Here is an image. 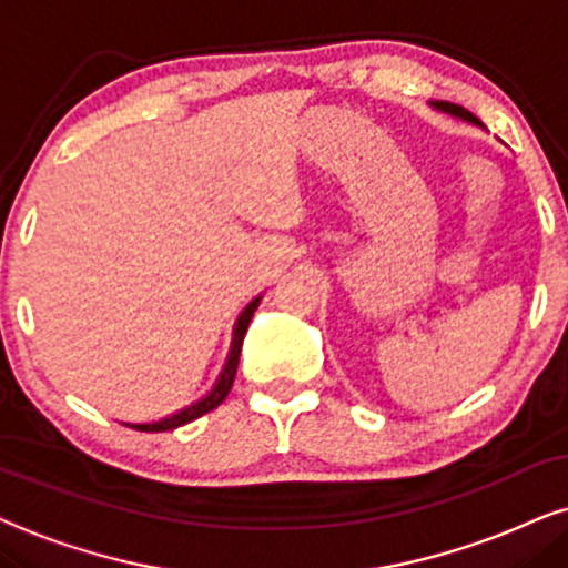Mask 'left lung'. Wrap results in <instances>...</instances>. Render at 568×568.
I'll list each match as a JSON object with an SVG mask.
<instances>
[{
	"mask_svg": "<svg viewBox=\"0 0 568 568\" xmlns=\"http://www.w3.org/2000/svg\"><path fill=\"white\" fill-rule=\"evenodd\" d=\"M428 105H430V109L447 113V116H452V119L467 121V124H473V126H483L480 119L475 116V113H470V111L463 109V105H457V103H449V101H428Z\"/></svg>",
	"mask_w": 568,
	"mask_h": 568,
	"instance_id": "1",
	"label": "left lung"
}]
</instances>
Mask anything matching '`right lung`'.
I'll list each match as a JSON object with an SVG mask.
<instances>
[{
	"instance_id": "right-lung-1",
	"label": "right lung",
	"mask_w": 568,
	"mask_h": 568,
	"mask_svg": "<svg viewBox=\"0 0 568 568\" xmlns=\"http://www.w3.org/2000/svg\"><path fill=\"white\" fill-rule=\"evenodd\" d=\"M262 301V293L256 298L248 301L244 306V312L239 314L236 324H233V337H231V347H229V355H225V363L221 368V374H217V379L213 384V389L207 392V395H202L196 403L181 407V410L165 415L161 420H153V423H124V426H130L134 430H148V434H158V430H173L179 426H186V423H192L196 418H202V415L215 410L217 405L223 403L225 397H229V392L233 387V379H236V368H239V355H241V345H244V335L248 329V322H252V316L256 312V306H260Z\"/></svg>"
}]
</instances>
